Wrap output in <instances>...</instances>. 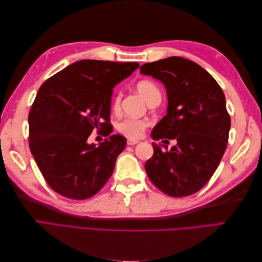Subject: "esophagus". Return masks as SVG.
Here are the masks:
<instances>
[{
	"label": "esophagus",
	"mask_w": 262,
	"mask_h": 262,
	"mask_svg": "<svg viewBox=\"0 0 262 262\" xmlns=\"http://www.w3.org/2000/svg\"><path fill=\"white\" fill-rule=\"evenodd\" d=\"M126 143H128V145H136L139 143L138 140H132V139H129L128 141H126Z\"/></svg>",
	"instance_id": "obj_1"
}]
</instances>
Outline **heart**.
Instances as JSON below:
<instances>
[{
	"instance_id": "obj_1",
	"label": "heart",
	"mask_w": 262,
	"mask_h": 262,
	"mask_svg": "<svg viewBox=\"0 0 262 262\" xmlns=\"http://www.w3.org/2000/svg\"><path fill=\"white\" fill-rule=\"evenodd\" d=\"M136 87H137L138 93L142 96V98L147 102V105L154 100H161V97H162L161 91L155 83L150 82L148 80H142L137 83ZM119 106H120V94H118L114 99V102H113L114 110H118ZM146 126H147V121L145 120L128 118L119 124L118 129L123 134H125L126 137L137 139L143 134Z\"/></svg>"
}]
</instances>
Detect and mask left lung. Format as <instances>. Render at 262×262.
I'll use <instances>...</instances> for the list:
<instances>
[{
  "label": "left lung",
  "instance_id": "8db88e82",
  "mask_svg": "<svg viewBox=\"0 0 262 262\" xmlns=\"http://www.w3.org/2000/svg\"><path fill=\"white\" fill-rule=\"evenodd\" d=\"M141 74L161 81L167 92V114L150 137L177 141L169 150L167 145L153 142L154 154L145 163L147 176L170 196L199 191L226 149L231 118L224 93L203 68L180 57L145 63Z\"/></svg>",
  "mask_w": 262,
  "mask_h": 262
}]
</instances>
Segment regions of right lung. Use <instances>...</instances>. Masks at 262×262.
Listing matches in <instances>:
<instances>
[{"mask_svg": "<svg viewBox=\"0 0 262 262\" xmlns=\"http://www.w3.org/2000/svg\"><path fill=\"white\" fill-rule=\"evenodd\" d=\"M140 67L137 62L80 60L47 80L31 106L29 146L48 185L59 194L85 200L105 186L126 140L113 134L89 143L97 129L109 134L114 87Z\"/></svg>", "mask_w": 262, "mask_h": 262, "instance_id": "right-lung-1", "label": "right lung"}]
</instances>
